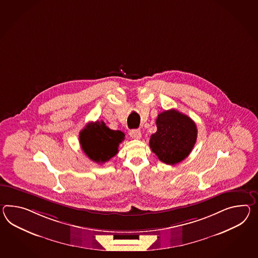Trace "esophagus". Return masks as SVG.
<instances>
[{
	"instance_id": "1",
	"label": "esophagus",
	"mask_w": 258,
	"mask_h": 258,
	"mask_svg": "<svg viewBox=\"0 0 258 258\" xmlns=\"http://www.w3.org/2000/svg\"><path fill=\"white\" fill-rule=\"evenodd\" d=\"M130 135H131L132 139L139 140V139L142 138V132L139 130H132L130 132Z\"/></svg>"
}]
</instances>
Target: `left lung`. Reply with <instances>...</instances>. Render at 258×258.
Segmentation results:
<instances>
[{"instance_id": "1", "label": "left lung", "mask_w": 258, "mask_h": 258, "mask_svg": "<svg viewBox=\"0 0 258 258\" xmlns=\"http://www.w3.org/2000/svg\"><path fill=\"white\" fill-rule=\"evenodd\" d=\"M157 132L152 134L149 146L158 159L175 165L188 157L196 142L198 130L189 116L171 109L157 115Z\"/></svg>"}]
</instances>
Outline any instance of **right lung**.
I'll use <instances>...</instances> for the list:
<instances>
[{"instance_id":"right-lung-1","label":"right lung","mask_w":258,"mask_h":258,"mask_svg":"<svg viewBox=\"0 0 258 258\" xmlns=\"http://www.w3.org/2000/svg\"><path fill=\"white\" fill-rule=\"evenodd\" d=\"M125 139L120 131L110 130L103 121L89 123L80 132L79 141L83 151L96 163H104L114 157Z\"/></svg>"}]
</instances>
